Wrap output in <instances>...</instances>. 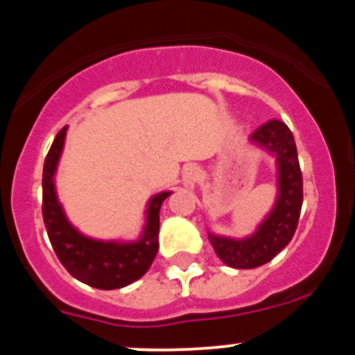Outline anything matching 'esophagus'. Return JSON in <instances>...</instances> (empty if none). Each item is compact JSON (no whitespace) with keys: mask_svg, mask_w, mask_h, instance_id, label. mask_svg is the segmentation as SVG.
<instances>
[{"mask_svg":"<svg viewBox=\"0 0 355 355\" xmlns=\"http://www.w3.org/2000/svg\"><path fill=\"white\" fill-rule=\"evenodd\" d=\"M201 179V171L198 166H188L182 171V184L188 189H194Z\"/></svg>","mask_w":355,"mask_h":355,"instance_id":"34e87169","label":"esophagus"}]
</instances>
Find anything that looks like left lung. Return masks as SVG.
I'll use <instances>...</instances> for the list:
<instances>
[{
    "label": "left lung",
    "instance_id": "8db88e82",
    "mask_svg": "<svg viewBox=\"0 0 355 355\" xmlns=\"http://www.w3.org/2000/svg\"><path fill=\"white\" fill-rule=\"evenodd\" d=\"M249 144L274 159L276 198L264 218L250 235L227 237L208 230L216 255L234 269H254L276 257L291 242L303 205L298 152L293 133L279 120H270L249 137Z\"/></svg>",
    "mask_w": 355,
    "mask_h": 355
}]
</instances>
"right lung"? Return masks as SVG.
<instances>
[{"label":"right lung","mask_w":355,"mask_h":355,"mask_svg":"<svg viewBox=\"0 0 355 355\" xmlns=\"http://www.w3.org/2000/svg\"><path fill=\"white\" fill-rule=\"evenodd\" d=\"M67 127L57 133L44 164V213L49 240L57 257L72 277L96 289H120L140 279L150 268L159 250V211L162 201L173 191H161L148 198L144 209V225L139 237L94 239L83 234L67 218L59 201L55 174L66 144Z\"/></svg>","instance_id":"add662e5"}]
</instances>
